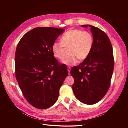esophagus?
<instances>
[{"mask_svg": "<svg viewBox=\"0 0 128 128\" xmlns=\"http://www.w3.org/2000/svg\"><path fill=\"white\" fill-rule=\"evenodd\" d=\"M70 69H71V68H70V67H68V68H67V70H68V74H70Z\"/></svg>", "mask_w": 128, "mask_h": 128, "instance_id": "34e87169", "label": "esophagus"}]
</instances>
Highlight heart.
I'll return each instance as SVG.
<instances>
[{"label": "heart", "instance_id": "b5f03b06", "mask_svg": "<svg viewBox=\"0 0 128 128\" xmlns=\"http://www.w3.org/2000/svg\"><path fill=\"white\" fill-rule=\"evenodd\" d=\"M94 45L92 34L80 29H71L66 32L61 38V42H53L51 49L56 59L62 60L64 55V48H68L69 56L62 62L72 66L77 62L78 59L84 60L90 54Z\"/></svg>", "mask_w": 128, "mask_h": 128}]
</instances>
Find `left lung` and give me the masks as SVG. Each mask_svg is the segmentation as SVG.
<instances>
[{"instance_id": "1", "label": "left lung", "mask_w": 128, "mask_h": 128, "mask_svg": "<svg viewBox=\"0 0 128 128\" xmlns=\"http://www.w3.org/2000/svg\"><path fill=\"white\" fill-rule=\"evenodd\" d=\"M81 26L90 28L94 45L86 59L71 69L70 74L74 78L72 88L79 101L93 104L99 102L109 89L114 66L113 48L103 31L91 25Z\"/></svg>"}]
</instances>
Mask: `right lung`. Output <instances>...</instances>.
Listing matches in <instances>:
<instances>
[{
	"label": "right lung",
	"mask_w": 128,
	"mask_h": 128,
	"mask_svg": "<svg viewBox=\"0 0 128 128\" xmlns=\"http://www.w3.org/2000/svg\"><path fill=\"white\" fill-rule=\"evenodd\" d=\"M64 30L37 27L26 32L17 45L15 76L27 102L38 109H46L55 104L68 75L67 66L58 62L51 49Z\"/></svg>",
	"instance_id": "right-lung-1"
}]
</instances>
